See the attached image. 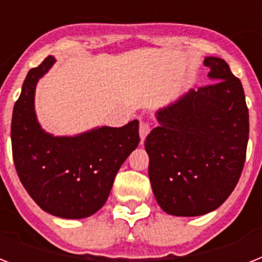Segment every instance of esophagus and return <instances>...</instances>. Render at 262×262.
<instances>
[{"mask_svg":"<svg viewBox=\"0 0 262 262\" xmlns=\"http://www.w3.org/2000/svg\"><path fill=\"white\" fill-rule=\"evenodd\" d=\"M149 130H151L149 123L145 122V121H140V139H141V141L145 140V137L148 136Z\"/></svg>","mask_w":262,"mask_h":262,"instance_id":"obj_1","label":"esophagus"}]
</instances>
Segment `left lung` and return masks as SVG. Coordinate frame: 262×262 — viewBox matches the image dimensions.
<instances>
[{"label":"left lung","mask_w":262,"mask_h":262,"mask_svg":"<svg viewBox=\"0 0 262 262\" xmlns=\"http://www.w3.org/2000/svg\"><path fill=\"white\" fill-rule=\"evenodd\" d=\"M213 84L189 90L156 111L145 140L148 175L160 208L174 216L215 211L239 181L249 140V110L228 63L205 57Z\"/></svg>","instance_id":"1"}]
</instances>
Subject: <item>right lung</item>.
Returning a JSON list of instances; mask_svg holds the SVG:
<instances>
[{"instance_id": "obj_1", "label": "right lung", "mask_w": 262, "mask_h": 262, "mask_svg": "<svg viewBox=\"0 0 262 262\" xmlns=\"http://www.w3.org/2000/svg\"><path fill=\"white\" fill-rule=\"evenodd\" d=\"M55 58L28 72L12 115L14 167L31 199L50 215L84 219L108 199L114 178L140 143L139 121L100 126L75 136H53L35 113V90Z\"/></svg>"}]
</instances>
